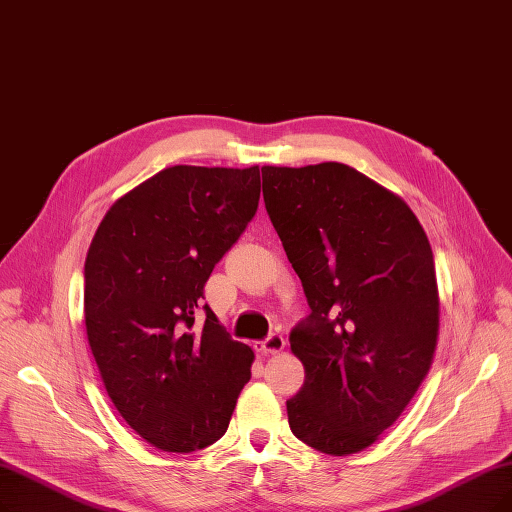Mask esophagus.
Segmentation results:
<instances>
[{"label": "esophagus", "mask_w": 512, "mask_h": 512, "mask_svg": "<svg viewBox=\"0 0 512 512\" xmlns=\"http://www.w3.org/2000/svg\"><path fill=\"white\" fill-rule=\"evenodd\" d=\"M284 345H286L284 337L278 335V332H272V335H270L268 339H263V341L257 343V349H259L261 353H278V351L284 349Z\"/></svg>", "instance_id": "1"}]
</instances>
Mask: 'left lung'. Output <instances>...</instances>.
Returning a JSON list of instances; mask_svg holds the SVG:
<instances>
[{"label": "left lung", "mask_w": 512, "mask_h": 512, "mask_svg": "<svg viewBox=\"0 0 512 512\" xmlns=\"http://www.w3.org/2000/svg\"><path fill=\"white\" fill-rule=\"evenodd\" d=\"M261 175L265 209L311 309L288 337L305 366L286 402L288 425L318 452H362L404 412L433 362L431 244L402 198L347 165Z\"/></svg>", "instance_id": "1"}]
</instances>
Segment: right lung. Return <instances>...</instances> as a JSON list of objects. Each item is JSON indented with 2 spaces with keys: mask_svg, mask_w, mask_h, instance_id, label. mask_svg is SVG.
Wrapping results in <instances>:
<instances>
[{
  "mask_svg": "<svg viewBox=\"0 0 512 512\" xmlns=\"http://www.w3.org/2000/svg\"><path fill=\"white\" fill-rule=\"evenodd\" d=\"M259 194V167L175 165L121 196L87 251V341L108 397L154 448L211 446L251 379L253 349L203 299Z\"/></svg>",
  "mask_w": 512,
  "mask_h": 512,
  "instance_id": "1",
  "label": "right lung"
}]
</instances>
